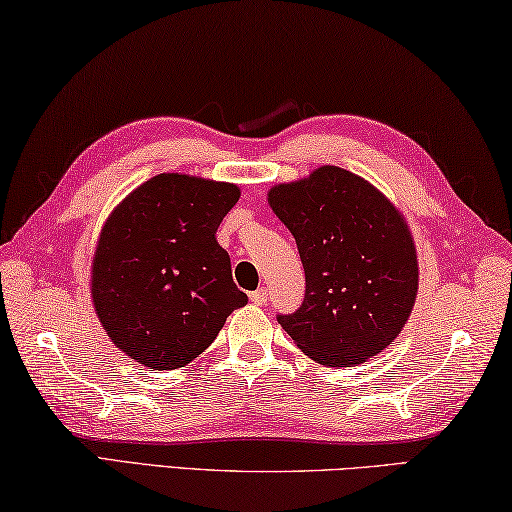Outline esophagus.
<instances>
[{
    "instance_id": "obj_1",
    "label": "esophagus",
    "mask_w": 512,
    "mask_h": 512,
    "mask_svg": "<svg viewBox=\"0 0 512 512\" xmlns=\"http://www.w3.org/2000/svg\"><path fill=\"white\" fill-rule=\"evenodd\" d=\"M249 299L256 303V306H265L267 303V290L265 288H258V290H254L249 294Z\"/></svg>"
}]
</instances>
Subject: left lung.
Listing matches in <instances>:
<instances>
[{"label": "left lung", "instance_id": "left-lung-1", "mask_svg": "<svg viewBox=\"0 0 512 512\" xmlns=\"http://www.w3.org/2000/svg\"><path fill=\"white\" fill-rule=\"evenodd\" d=\"M297 240L306 299L279 315L294 344L324 366H357L405 328L418 294L414 236L393 202L364 177L319 166L267 193Z\"/></svg>", "mask_w": 512, "mask_h": 512}]
</instances>
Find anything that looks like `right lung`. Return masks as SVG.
Returning a JSON list of instances; mask_svg holds the SVG:
<instances>
[{
    "label": "right lung",
    "mask_w": 512,
    "mask_h": 512,
    "mask_svg": "<svg viewBox=\"0 0 512 512\" xmlns=\"http://www.w3.org/2000/svg\"><path fill=\"white\" fill-rule=\"evenodd\" d=\"M238 197L236 184L161 173L107 215L89 288L107 337L134 362L182 369L247 303L215 240Z\"/></svg>",
    "instance_id": "add662e5"
}]
</instances>
